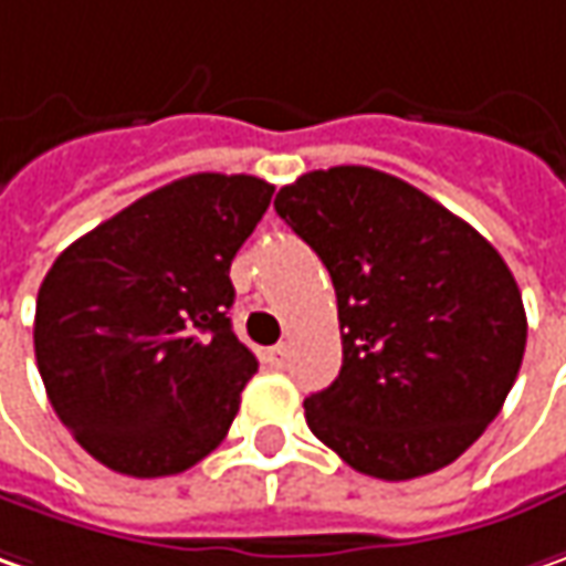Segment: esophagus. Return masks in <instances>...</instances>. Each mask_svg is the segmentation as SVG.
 <instances>
[{"mask_svg":"<svg viewBox=\"0 0 566 566\" xmlns=\"http://www.w3.org/2000/svg\"><path fill=\"white\" fill-rule=\"evenodd\" d=\"M262 357H265V364H269L272 370H282L284 364H287V345H275V348H269Z\"/></svg>","mask_w":566,"mask_h":566,"instance_id":"1","label":"esophagus"}]
</instances>
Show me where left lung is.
Here are the masks:
<instances>
[{"instance_id": "8db88e82", "label": "left lung", "mask_w": 566, "mask_h": 566, "mask_svg": "<svg viewBox=\"0 0 566 566\" xmlns=\"http://www.w3.org/2000/svg\"><path fill=\"white\" fill-rule=\"evenodd\" d=\"M275 211L323 259L338 301L342 370L304 402L310 430L374 479L450 465L497 418L526 352L501 253L374 167L304 174Z\"/></svg>"}]
</instances>
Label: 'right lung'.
<instances>
[{"instance_id":"right-lung-1","label":"right lung","mask_w":566,"mask_h":566,"mask_svg":"<svg viewBox=\"0 0 566 566\" xmlns=\"http://www.w3.org/2000/svg\"><path fill=\"white\" fill-rule=\"evenodd\" d=\"M275 186L192 174L65 247L40 284L34 355L72 437L129 479L224 440L256 357L231 329V262Z\"/></svg>"}]
</instances>
